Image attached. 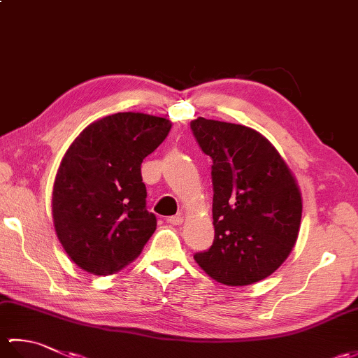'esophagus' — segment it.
<instances>
[{"label":"esophagus","instance_id":"1","mask_svg":"<svg viewBox=\"0 0 358 358\" xmlns=\"http://www.w3.org/2000/svg\"><path fill=\"white\" fill-rule=\"evenodd\" d=\"M167 223H171V224H173V226H180L181 223H183V217H181V215L169 217V218H167Z\"/></svg>","mask_w":358,"mask_h":358}]
</instances>
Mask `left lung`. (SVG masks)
<instances>
[{
  "label": "left lung",
  "mask_w": 358,
  "mask_h": 358,
  "mask_svg": "<svg viewBox=\"0 0 358 358\" xmlns=\"http://www.w3.org/2000/svg\"><path fill=\"white\" fill-rule=\"evenodd\" d=\"M191 129L212 158V246L194 255L210 278L248 286L275 272L292 252L301 192L278 150L243 124L199 117Z\"/></svg>",
  "instance_id": "8db88e82"
}]
</instances>
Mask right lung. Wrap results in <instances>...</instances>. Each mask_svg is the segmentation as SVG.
Segmentation results:
<instances>
[{
    "label": "right lung",
    "instance_id": "1",
    "mask_svg": "<svg viewBox=\"0 0 358 358\" xmlns=\"http://www.w3.org/2000/svg\"><path fill=\"white\" fill-rule=\"evenodd\" d=\"M171 127L162 117L118 112L89 124L67 149L53 183L52 217L66 254L83 271L118 272L155 232L141 163Z\"/></svg>",
    "mask_w": 358,
    "mask_h": 358
}]
</instances>
